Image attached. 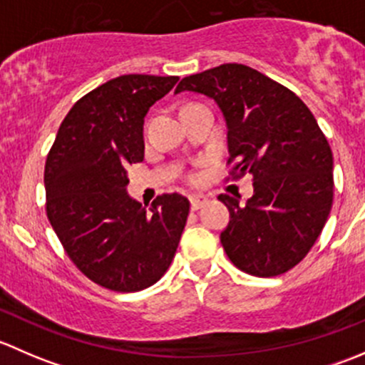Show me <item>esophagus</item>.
Segmentation results:
<instances>
[{"instance_id":"obj_1","label":"esophagus","mask_w":365,"mask_h":365,"mask_svg":"<svg viewBox=\"0 0 365 365\" xmlns=\"http://www.w3.org/2000/svg\"><path fill=\"white\" fill-rule=\"evenodd\" d=\"M205 203H206V197H203V196H190V208H192V210H200Z\"/></svg>"}]
</instances>
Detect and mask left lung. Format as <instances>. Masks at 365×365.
<instances>
[{
	"label": "left lung",
	"mask_w": 365,
	"mask_h": 365,
	"mask_svg": "<svg viewBox=\"0 0 365 365\" xmlns=\"http://www.w3.org/2000/svg\"><path fill=\"white\" fill-rule=\"evenodd\" d=\"M219 104L227 125V180L252 175L244 206L219 200L231 220L220 242L231 263L256 277H275L300 263L318 240L334 201L332 150L307 106L247 65L224 63L183 77L180 91Z\"/></svg>",
	"instance_id": "obj_1"
}]
</instances>
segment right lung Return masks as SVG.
Instances as JSON below:
<instances>
[{
  "label": "right lung",
  "mask_w": 365,
  "mask_h": 365,
  "mask_svg": "<svg viewBox=\"0 0 365 365\" xmlns=\"http://www.w3.org/2000/svg\"><path fill=\"white\" fill-rule=\"evenodd\" d=\"M176 81L128 73L101 84L72 106L47 155V219L72 263L111 292L155 284L189 217L182 194L157 196L146 210L125 190L127 165L145 159L146 113Z\"/></svg>",
  "instance_id": "add662e5"
}]
</instances>
